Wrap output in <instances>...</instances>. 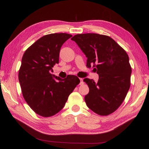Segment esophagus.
I'll use <instances>...</instances> for the list:
<instances>
[{
	"label": "esophagus",
	"instance_id": "1",
	"mask_svg": "<svg viewBox=\"0 0 149 149\" xmlns=\"http://www.w3.org/2000/svg\"><path fill=\"white\" fill-rule=\"evenodd\" d=\"M84 84V82H83V79L82 78L80 79V84Z\"/></svg>",
	"mask_w": 149,
	"mask_h": 149
}]
</instances>
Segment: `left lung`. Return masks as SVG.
Returning a JSON list of instances; mask_svg holds the SVG:
<instances>
[{
	"label": "left lung",
	"instance_id": "8db88e82",
	"mask_svg": "<svg viewBox=\"0 0 149 149\" xmlns=\"http://www.w3.org/2000/svg\"><path fill=\"white\" fill-rule=\"evenodd\" d=\"M72 40L87 58L86 66L95 67L99 80L85 78L89 93L84 97L87 106L99 115H110L118 108L131 86V66L125 50L108 36L79 34Z\"/></svg>",
	"mask_w": 149,
	"mask_h": 149
}]
</instances>
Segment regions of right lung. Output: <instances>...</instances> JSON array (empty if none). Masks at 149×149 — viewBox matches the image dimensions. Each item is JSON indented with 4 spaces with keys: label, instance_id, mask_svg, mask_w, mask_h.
Returning a JSON list of instances; mask_svg holds the SVG:
<instances>
[{
    "label": "right lung",
    "instance_id": "add662e5",
    "mask_svg": "<svg viewBox=\"0 0 149 149\" xmlns=\"http://www.w3.org/2000/svg\"><path fill=\"white\" fill-rule=\"evenodd\" d=\"M66 33L43 36L24 52L18 72L22 92L28 105L38 115L49 117L64 107L80 80L75 75L61 79L51 74L59 63L61 47L71 38Z\"/></svg>",
    "mask_w": 149,
    "mask_h": 149
}]
</instances>
